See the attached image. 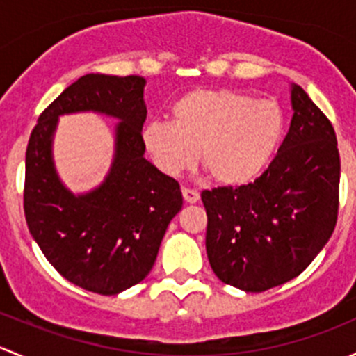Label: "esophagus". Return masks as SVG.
Segmentation results:
<instances>
[{
	"instance_id": "34e87169",
	"label": "esophagus",
	"mask_w": 356,
	"mask_h": 356,
	"mask_svg": "<svg viewBox=\"0 0 356 356\" xmlns=\"http://www.w3.org/2000/svg\"><path fill=\"white\" fill-rule=\"evenodd\" d=\"M182 196H184L186 203H189V204L198 203V201H200V195H198V193L193 191V189H188V188L182 189Z\"/></svg>"
}]
</instances>
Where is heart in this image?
<instances>
[{
  "label": "heart",
  "instance_id": "obj_1",
  "mask_svg": "<svg viewBox=\"0 0 356 356\" xmlns=\"http://www.w3.org/2000/svg\"><path fill=\"white\" fill-rule=\"evenodd\" d=\"M284 127L275 99H254L234 89H195L172 105V122H148L141 139L161 174L175 177L200 156L217 184L239 188L268 167Z\"/></svg>",
  "mask_w": 356,
  "mask_h": 356
}]
</instances>
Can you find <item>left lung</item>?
Segmentation results:
<instances>
[{"mask_svg":"<svg viewBox=\"0 0 356 356\" xmlns=\"http://www.w3.org/2000/svg\"><path fill=\"white\" fill-rule=\"evenodd\" d=\"M291 125L270 167L239 188L201 193L207 254L225 284L261 293L298 277L327 245L337 218L339 152L331 122L291 84Z\"/></svg>","mask_w":356,"mask_h":356,"instance_id":"obj_1","label":"left lung"}]
</instances>
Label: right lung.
<instances>
[{"label":"right lung","mask_w":356,"mask_h":356,"mask_svg":"<svg viewBox=\"0 0 356 356\" xmlns=\"http://www.w3.org/2000/svg\"><path fill=\"white\" fill-rule=\"evenodd\" d=\"M145 86L139 75H82L42 111L25 153L29 232L67 281L105 296L149 274L165 231L182 208L179 182L145 158ZM84 111L119 120L114 158L96 188L72 193L56 170L52 141L60 116Z\"/></svg>","instance_id":"right-lung-1"}]
</instances>
